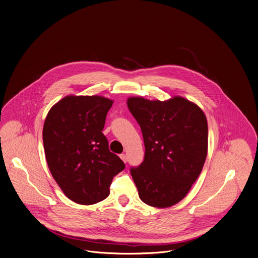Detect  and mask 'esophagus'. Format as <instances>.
Returning <instances> with one entry per match:
<instances>
[{"label":"esophagus","mask_w":258,"mask_h":258,"mask_svg":"<svg viewBox=\"0 0 258 258\" xmlns=\"http://www.w3.org/2000/svg\"><path fill=\"white\" fill-rule=\"evenodd\" d=\"M120 158H121V160H122L124 163L127 162V157H126L125 154H121V155H120Z\"/></svg>","instance_id":"obj_1"}]
</instances>
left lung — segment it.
Returning <instances> with one entry per match:
<instances>
[{
	"mask_svg": "<svg viewBox=\"0 0 258 258\" xmlns=\"http://www.w3.org/2000/svg\"><path fill=\"white\" fill-rule=\"evenodd\" d=\"M127 107L141 126L145 158L131 174L140 199L169 208L185 198L200 176L208 153V121L194 102L130 97Z\"/></svg>",
	"mask_w": 258,
	"mask_h": 258,
	"instance_id": "left-lung-1",
	"label": "left lung"
}]
</instances>
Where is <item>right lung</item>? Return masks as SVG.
<instances>
[{
  "instance_id": "1",
  "label": "right lung",
  "mask_w": 258,
  "mask_h": 258,
  "mask_svg": "<svg viewBox=\"0 0 258 258\" xmlns=\"http://www.w3.org/2000/svg\"><path fill=\"white\" fill-rule=\"evenodd\" d=\"M113 101L102 96L69 95L44 121L42 139L50 173L71 201L93 205L109 196L113 177L124 169L102 134Z\"/></svg>"
}]
</instances>
